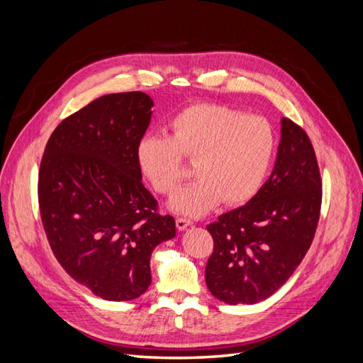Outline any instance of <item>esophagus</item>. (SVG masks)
Returning a JSON list of instances; mask_svg holds the SVG:
<instances>
[{
  "label": "esophagus",
  "mask_w": 363,
  "mask_h": 363,
  "mask_svg": "<svg viewBox=\"0 0 363 363\" xmlns=\"http://www.w3.org/2000/svg\"><path fill=\"white\" fill-rule=\"evenodd\" d=\"M175 225H177L179 230H186L189 225H192V221H189V219H184V218H177Z\"/></svg>",
  "instance_id": "obj_1"
}]
</instances>
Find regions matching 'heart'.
Here are the masks:
<instances>
[{
    "mask_svg": "<svg viewBox=\"0 0 363 363\" xmlns=\"http://www.w3.org/2000/svg\"><path fill=\"white\" fill-rule=\"evenodd\" d=\"M171 128V138H140L136 162L155 191L169 194L183 177L180 155L195 160L196 179L172 194V212L200 218L223 200L245 204L260 191L276 150L267 119L218 104H195L175 116Z\"/></svg>",
    "mask_w": 363,
    "mask_h": 363,
    "instance_id": "1",
    "label": "heart"
}]
</instances>
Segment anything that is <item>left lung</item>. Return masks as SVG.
Segmentation results:
<instances>
[{
    "mask_svg": "<svg viewBox=\"0 0 363 363\" xmlns=\"http://www.w3.org/2000/svg\"><path fill=\"white\" fill-rule=\"evenodd\" d=\"M269 179L252 199L207 225L213 252L206 284L227 304H255L280 289L304 259L321 208V177L311 139L289 118Z\"/></svg>",
    "mask_w": 363,
    "mask_h": 363,
    "instance_id": "obj_1",
    "label": "left lung"
}]
</instances>
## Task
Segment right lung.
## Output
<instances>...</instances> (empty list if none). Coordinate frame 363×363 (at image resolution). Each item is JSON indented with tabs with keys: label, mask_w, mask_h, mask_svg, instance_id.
I'll return each instance as SVG.
<instances>
[{
	"label": "right lung",
	"mask_w": 363,
	"mask_h": 363,
	"mask_svg": "<svg viewBox=\"0 0 363 363\" xmlns=\"http://www.w3.org/2000/svg\"><path fill=\"white\" fill-rule=\"evenodd\" d=\"M152 106L144 92L96 98L56 127L40 162L39 208L54 256L107 301L144 294L152 251L175 236L136 162Z\"/></svg>",
	"instance_id": "obj_1"
}]
</instances>
